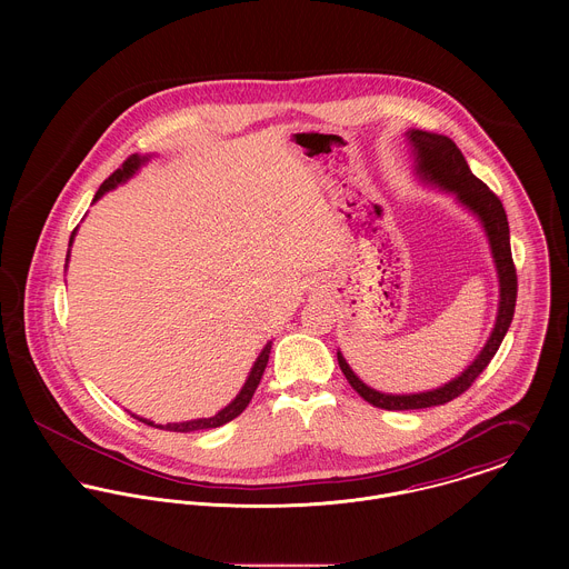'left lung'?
<instances>
[{
  "label": "left lung",
  "instance_id": "obj_1",
  "mask_svg": "<svg viewBox=\"0 0 569 569\" xmlns=\"http://www.w3.org/2000/svg\"><path fill=\"white\" fill-rule=\"evenodd\" d=\"M406 138L411 151V160H413V174L418 177V181L425 186L438 188L445 194H451L460 208H465L469 214H473L480 221L490 247L495 271H497L499 300H497L495 326L488 335L485 348L478 352V357L458 377L427 392H411V395L379 392L368 383H363L352 372L343 355L337 350L339 368L348 379V383L352 386V390L370 406L381 407V409H422V407L445 406L456 397H460L462 392H467L471 383L480 377V372H485L490 359L495 357L501 339L510 328L512 316H515V302H517V273H515L512 253H510L508 219L501 201L488 190L487 183H482L471 172L465 156L447 136L409 129Z\"/></svg>",
  "mask_w": 569,
  "mask_h": 569
}]
</instances>
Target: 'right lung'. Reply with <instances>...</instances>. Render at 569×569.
Instances as JSON below:
<instances>
[{
    "mask_svg": "<svg viewBox=\"0 0 569 569\" xmlns=\"http://www.w3.org/2000/svg\"><path fill=\"white\" fill-rule=\"evenodd\" d=\"M151 158H156V156H138V153L131 156V158L122 163L109 179L102 181V186L98 188V192H96V197H93V203H96L104 192L116 190L118 186L127 183L142 166H147V163L151 162ZM77 232H79V228H77V230L72 232V237H70V247L74 243ZM68 262H70V251H68V258H66V267H68ZM271 343H273V341H267L264 348L260 350V355L256 357V361H253V366H251V370H249V375H247V379H244L243 388H241V392L234 397V401H230L223 409H219L214 416H210V418L183 420V422H166V425H158V422H153V420H149V418H142V416H138V413H131V416L138 418V420H142V422H147V425H151V427H160V429H168V431H181V433L199 431V429H214V427H221V425L234 420L239 413H243L244 407L249 406V401H251V397H253V392H256V388H258V383H260V379H262V372H264L267 361H269Z\"/></svg>",
    "mask_w": 569,
    "mask_h": 569,
    "instance_id": "1",
    "label": "right lung"
}]
</instances>
